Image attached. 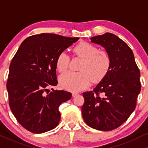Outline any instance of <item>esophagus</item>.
<instances>
[{"label":"esophagus","instance_id":"obj_1","mask_svg":"<svg viewBox=\"0 0 148 148\" xmlns=\"http://www.w3.org/2000/svg\"><path fill=\"white\" fill-rule=\"evenodd\" d=\"M78 92H72V95H73V97H75L76 95H78Z\"/></svg>","mask_w":148,"mask_h":148}]
</instances>
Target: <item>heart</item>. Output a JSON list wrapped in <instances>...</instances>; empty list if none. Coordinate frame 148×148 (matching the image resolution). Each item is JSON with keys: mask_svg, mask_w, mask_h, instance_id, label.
Segmentation results:
<instances>
[{"mask_svg": "<svg viewBox=\"0 0 148 148\" xmlns=\"http://www.w3.org/2000/svg\"><path fill=\"white\" fill-rule=\"evenodd\" d=\"M75 56L83 59L78 72L66 71L60 77L62 88L69 91H79L93 82L103 80L111 66L109 55L105 51H99L95 45L87 42H80L73 48ZM70 58L65 52H61L56 59V68L59 72L68 68Z\"/></svg>", "mask_w": 148, "mask_h": 148, "instance_id": "1", "label": "heart"}]
</instances>
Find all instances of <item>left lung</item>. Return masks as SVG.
Here are the masks:
<instances>
[{
  "label": "left lung",
  "instance_id": "obj_1",
  "mask_svg": "<svg viewBox=\"0 0 148 148\" xmlns=\"http://www.w3.org/2000/svg\"><path fill=\"white\" fill-rule=\"evenodd\" d=\"M90 40L105 48L111 66L93 90L83 93L82 115L92 128L112 130L125 123L136 107L141 89L140 73L132 50L117 36L106 33Z\"/></svg>",
  "mask_w": 148,
  "mask_h": 148
}]
</instances>
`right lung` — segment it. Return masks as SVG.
<instances>
[{"label": "right lung", "mask_w": 148, "mask_h": 148, "mask_svg": "<svg viewBox=\"0 0 148 148\" xmlns=\"http://www.w3.org/2000/svg\"><path fill=\"white\" fill-rule=\"evenodd\" d=\"M78 39L53 33L33 35L23 40L13 57L6 85L9 106L18 123L30 132L43 133L59 124V106L72 94L45 92L58 84V56Z\"/></svg>", "instance_id": "right-lung-1"}]
</instances>
